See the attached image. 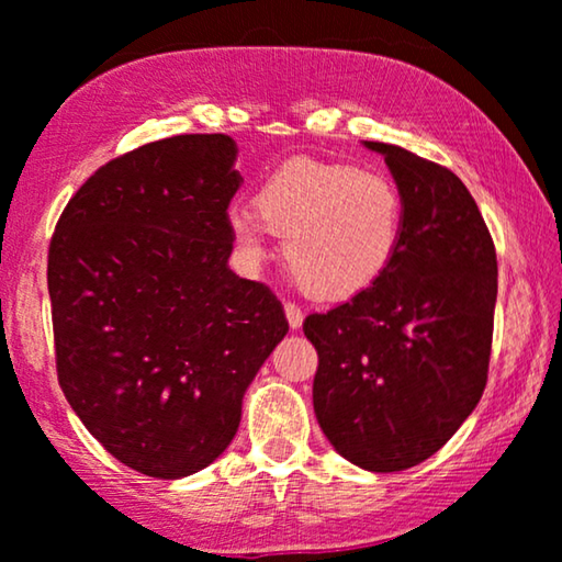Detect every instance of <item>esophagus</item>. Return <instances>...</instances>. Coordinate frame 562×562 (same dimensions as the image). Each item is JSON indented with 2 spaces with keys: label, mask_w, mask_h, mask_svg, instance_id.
Returning <instances> with one entry per match:
<instances>
[{
  "label": "esophagus",
  "mask_w": 562,
  "mask_h": 562,
  "mask_svg": "<svg viewBox=\"0 0 562 562\" xmlns=\"http://www.w3.org/2000/svg\"><path fill=\"white\" fill-rule=\"evenodd\" d=\"M285 316H288V324L293 331H297V328L303 326V311L297 308V305L293 303H285Z\"/></svg>",
  "instance_id": "obj_1"
}]
</instances>
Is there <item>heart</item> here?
I'll return each mask as SVG.
<instances>
[{"label": "heart", "instance_id": "b5f03b06", "mask_svg": "<svg viewBox=\"0 0 562 562\" xmlns=\"http://www.w3.org/2000/svg\"><path fill=\"white\" fill-rule=\"evenodd\" d=\"M249 207L226 215L231 241L249 267L285 238V265L305 293L347 301L370 290L393 265L406 231L398 184L383 171L295 159L259 184Z\"/></svg>", "mask_w": 562, "mask_h": 562}]
</instances>
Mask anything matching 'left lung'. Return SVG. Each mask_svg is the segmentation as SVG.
<instances>
[{
    "label": "left lung",
    "mask_w": 562,
    "mask_h": 562,
    "mask_svg": "<svg viewBox=\"0 0 562 562\" xmlns=\"http://www.w3.org/2000/svg\"><path fill=\"white\" fill-rule=\"evenodd\" d=\"M403 194L406 231L364 293L305 318L318 351L313 411L326 439L370 473L414 468L460 429L488 378L496 249L450 169L364 140Z\"/></svg>",
    "instance_id": "1"
}]
</instances>
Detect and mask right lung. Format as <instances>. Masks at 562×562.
I'll list each match as a JSON object with an SVG mask.
<instances>
[{
	"mask_svg": "<svg viewBox=\"0 0 562 562\" xmlns=\"http://www.w3.org/2000/svg\"><path fill=\"white\" fill-rule=\"evenodd\" d=\"M236 159L223 133L140 146L79 187L50 241L66 401L112 458L161 481L226 452L288 334L282 303L228 267Z\"/></svg>",
	"mask_w": 562,
	"mask_h": 562,
	"instance_id": "right-lung-1",
	"label": "right lung"
}]
</instances>
